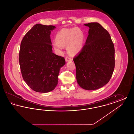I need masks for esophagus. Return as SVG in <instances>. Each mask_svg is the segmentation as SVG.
I'll list each match as a JSON object with an SVG mask.
<instances>
[{"label":"esophagus","mask_w":134,"mask_h":134,"mask_svg":"<svg viewBox=\"0 0 134 134\" xmlns=\"http://www.w3.org/2000/svg\"><path fill=\"white\" fill-rule=\"evenodd\" d=\"M65 60H66V61L68 62V61L72 60V59L70 57L67 56V57H66V58H65Z\"/></svg>","instance_id":"obj_1"}]
</instances>
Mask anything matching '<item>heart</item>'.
Instances as JSON below:
<instances>
[{
	"instance_id": "b5f03b06",
	"label": "heart",
	"mask_w": 134,
	"mask_h": 134,
	"mask_svg": "<svg viewBox=\"0 0 134 134\" xmlns=\"http://www.w3.org/2000/svg\"><path fill=\"white\" fill-rule=\"evenodd\" d=\"M56 40L53 44L55 50L62 51L63 47L67 46L69 53L75 55L82 48L84 35L82 30L76 27L63 29L57 34Z\"/></svg>"
}]
</instances>
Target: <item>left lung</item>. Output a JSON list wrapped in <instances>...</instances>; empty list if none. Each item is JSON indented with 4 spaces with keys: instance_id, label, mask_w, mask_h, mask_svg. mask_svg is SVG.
<instances>
[{
    "instance_id": "8db88e82",
    "label": "left lung",
    "mask_w": 134,
    "mask_h": 134,
    "mask_svg": "<svg viewBox=\"0 0 134 134\" xmlns=\"http://www.w3.org/2000/svg\"><path fill=\"white\" fill-rule=\"evenodd\" d=\"M89 27L85 44L73 61L77 81L82 88L92 90L108 83L115 65V47L108 32L97 23L84 25Z\"/></svg>"
}]
</instances>
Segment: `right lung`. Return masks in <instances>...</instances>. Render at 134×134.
Returning <instances> with one entry per match:
<instances>
[{"label":"right lung","mask_w":134,"mask_h":134,"mask_svg":"<svg viewBox=\"0 0 134 134\" xmlns=\"http://www.w3.org/2000/svg\"><path fill=\"white\" fill-rule=\"evenodd\" d=\"M54 26L37 24L23 38L19 50V66L27 85L42 93L52 91L57 86L64 57L52 52L50 34Z\"/></svg>","instance_id":"add662e5"}]
</instances>
